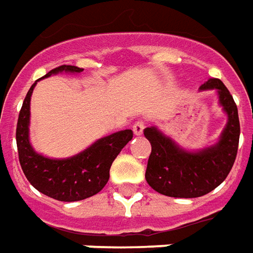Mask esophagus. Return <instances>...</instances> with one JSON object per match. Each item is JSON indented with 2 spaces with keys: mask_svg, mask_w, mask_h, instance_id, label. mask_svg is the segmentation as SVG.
Returning a JSON list of instances; mask_svg holds the SVG:
<instances>
[{
  "mask_svg": "<svg viewBox=\"0 0 253 253\" xmlns=\"http://www.w3.org/2000/svg\"><path fill=\"white\" fill-rule=\"evenodd\" d=\"M145 128V122L144 121H137L134 125H132V131L135 135H139V134H142Z\"/></svg>",
  "mask_w": 253,
  "mask_h": 253,
  "instance_id": "34e87169",
  "label": "esophagus"
}]
</instances>
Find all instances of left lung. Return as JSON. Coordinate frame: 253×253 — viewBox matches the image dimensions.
Masks as SVG:
<instances>
[{
  "mask_svg": "<svg viewBox=\"0 0 253 253\" xmlns=\"http://www.w3.org/2000/svg\"><path fill=\"white\" fill-rule=\"evenodd\" d=\"M200 89L218 90L219 102L229 116L218 144L197 153H189L179 149L155 127L144 130V135L152 145L145 179L152 189L164 196L193 199L210 193L225 181L236 162L240 121L233 96L216 78L208 79Z\"/></svg>",
  "mask_w": 253,
  "mask_h": 253,
  "instance_id": "obj_1",
  "label": "left lung"
}]
</instances>
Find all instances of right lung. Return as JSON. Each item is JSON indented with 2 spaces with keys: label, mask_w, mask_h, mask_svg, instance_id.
Wrapping results in <instances>:
<instances>
[{
  "label": "right lung",
  "mask_w": 253,
  "mask_h": 253,
  "mask_svg": "<svg viewBox=\"0 0 253 253\" xmlns=\"http://www.w3.org/2000/svg\"><path fill=\"white\" fill-rule=\"evenodd\" d=\"M61 71L81 72L75 65H60L43 78ZM35 84L30 87L19 112L16 144L19 162L28 182L41 193L59 201L84 200L97 194L107 185L109 169L116 156L132 138L131 130H122L98 139L86 151L63 160H53L35 153L28 141L30 100Z\"/></svg>",
  "instance_id": "obj_1"
}]
</instances>
